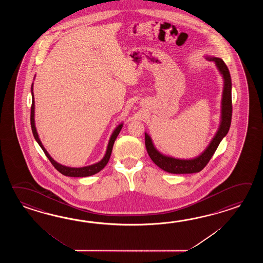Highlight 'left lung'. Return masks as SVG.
Wrapping results in <instances>:
<instances>
[{"instance_id":"left-lung-1","label":"left lung","mask_w":263,"mask_h":263,"mask_svg":"<svg viewBox=\"0 0 263 263\" xmlns=\"http://www.w3.org/2000/svg\"><path fill=\"white\" fill-rule=\"evenodd\" d=\"M209 61L215 63L219 72L223 80V94L221 101V120L218 129L206 149L198 156L192 159H179L162 154L153 144L149 134L145 133V147L151 160L157 166L171 174H193L200 172L207 165L208 162L217 149L220 142L229 133L232 117V101H231V78L229 68L223 60L214 56H205Z\"/></svg>"}]
</instances>
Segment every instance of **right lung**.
<instances>
[{"mask_svg":"<svg viewBox=\"0 0 263 263\" xmlns=\"http://www.w3.org/2000/svg\"><path fill=\"white\" fill-rule=\"evenodd\" d=\"M34 84H32L31 86V93H32V107H31V127H32V132L34 134V139L39 143L40 147L42 148V151H44L45 155L47 158L50 160V162L52 163V165L55 167L57 171H59L60 173L63 174L64 176H67V177H74V178H82V177H89L92 175L99 173L101 170L105 167L107 162H109V159L111 157V153L112 151V145L115 141L117 139L118 134L120 133V130L123 127V123H120L118 125L116 129H114L112 135L110 137V140L108 142V145H107L106 152L104 154L103 158L101 159L100 162H96L94 164L91 165H87V166H84V167H69V166H66L63 165L61 163L56 162L55 160H53L50 157L49 152L46 151L44 145H42L41 141L40 139V136L37 134V130L35 128V123H34Z\"/></svg>","mask_w":263,"mask_h":263,"instance_id":"add662e5","label":"right lung"}]
</instances>
